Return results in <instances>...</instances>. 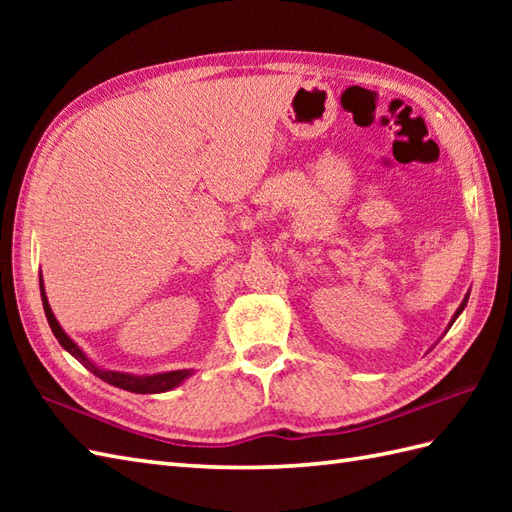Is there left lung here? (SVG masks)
<instances>
[{
    "label": "left lung",
    "instance_id": "left-lung-1",
    "mask_svg": "<svg viewBox=\"0 0 512 512\" xmlns=\"http://www.w3.org/2000/svg\"><path fill=\"white\" fill-rule=\"evenodd\" d=\"M464 306H466V299H464V303H462V306L458 308V312H455V319H458V314H460V312L464 310ZM455 319H453V321H455ZM453 321H451V325H453Z\"/></svg>",
    "mask_w": 512,
    "mask_h": 512
}]
</instances>
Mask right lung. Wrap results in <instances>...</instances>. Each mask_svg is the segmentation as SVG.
Here are the masks:
<instances>
[{
    "label": "right lung",
    "instance_id": "obj_1",
    "mask_svg": "<svg viewBox=\"0 0 512 512\" xmlns=\"http://www.w3.org/2000/svg\"><path fill=\"white\" fill-rule=\"evenodd\" d=\"M39 284H41V279H39ZM41 301H43V310H46V319L50 323V328H52L54 336L59 339L63 350H68L76 358V361H81L94 376H99L101 380H105V383L127 389V391H134V394H160V391H167V389H173L176 385H180L182 380L191 374L189 369H178V372H165V374H154V376H134V374H123V372H105V369L96 367L90 361V358L79 350V345H76L70 339V336L61 330L59 321L54 319V314L50 310V303H48L46 292H43V286H41Z\"/></svg>",
    "mask_w": 512,
    "mask_h": 512
}]
</instances>
